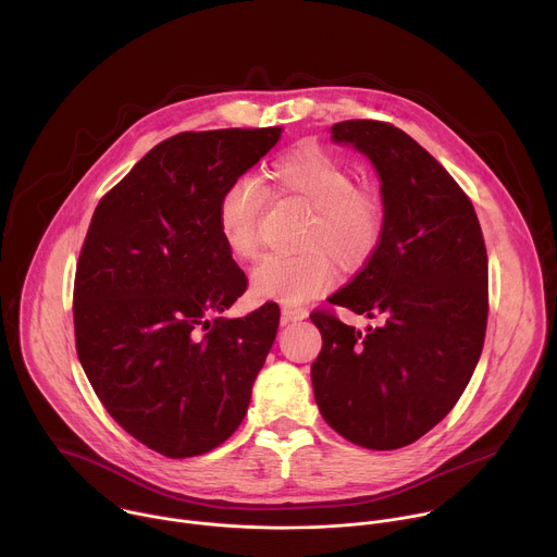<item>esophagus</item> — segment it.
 I'll return each instance as SVG.
<instances>
[{"mask_svg": "<svg viewBox=\"0 0 557 557\" xmlns=\"http://www.w3.org/2000/svg\"><path fill=\"white\" fill-rule=\"evenodd\" d=\"M308 317L306 308H297V306H284L282 308V326L293 324V322H301Z\"/></svg>", "mask_w": 557, "mask_h": 557, "instance_id": "esophagus-1", "label": "esophagus"}]
</instances>
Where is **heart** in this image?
I'll return each mask as SVG.
<instances>
[{
  "label": "heart",
  "mask_w": 557,
  "mask_h": 557,
  "mask_svg": "<svg viewBox=\"0 0 557 557\" xmlns=\"http://www.w3.org/2000/svg\"><path fill=\"white\" fill-rule=\"evenodd\" d=\"M267 191L312 209L295 256H267L256 267L251 290L258 299L301 304L326 293L337 269L359 271L376 253L383 235V200L376 189L357 185L355 174L333 153L304 145L290 149L267 170ZM264 194L251 178L226 187L218 205V231L224 247L240 260L258 253V220Z\"/></svg>",
  "instance_id": "1"
}]
</instances>
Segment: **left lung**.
<instances>
[{
    "label": "left lung",
    "mask_w": 557,
    "mask_h": 557,
    "mask_svg": "<svg viewBox=\"0 0 557 557\" xmlns=\"http://www.w3.org/2000/svg\"><path fill=\"white\" fill-rule=\"evenodd\" d=\"M381 181L383 235L372 260L329 297L368 320L366 333L317 310L322 352L310 366L324 421L368 449H399L441 423L481 359L487 329V251L473 205L404 129L344 121Z\"/></svg>",
    "instance_id": "8db88e82"
}]
</instances>
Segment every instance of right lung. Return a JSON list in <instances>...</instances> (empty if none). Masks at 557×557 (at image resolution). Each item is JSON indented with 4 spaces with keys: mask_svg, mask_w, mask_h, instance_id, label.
Segmentation results:
<instances>
[{
    "mask_svg": "<svg viewBox=\"0 0 557 557\" xmlns=\"http://www.w3.org/2000/svg\"><path fill=\"white\" fill-rule=\"evenodd\" d=\"M280 136L181 132L95 209L74 277L76 355L110 417L163 456H200L237 430L275 342L273 301L220 317L247 275L222 243L218 205Z\"/></svg>",
    "mask_w": 557,
    "mask_h": 557,
    "instance_id": "add662e5",
    "label": "right lung"
}]
</instances>
